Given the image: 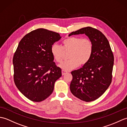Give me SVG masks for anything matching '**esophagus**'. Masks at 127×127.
<instances>
[{"label": "esophagus", "instance_id": "34e87169", "mask_svg": "<svg viewBox=\"0 0 127 127\" xmlns=\"http://www.w3.org/2000/svg\"><path fill=\"white\" fill-rule=\"evenodd\" d=\"M66 73H67V72L65 71H64V70H62V75H65Z\"/></svg>", "mask_w": 127, "mask_h": 127}]
</instances>
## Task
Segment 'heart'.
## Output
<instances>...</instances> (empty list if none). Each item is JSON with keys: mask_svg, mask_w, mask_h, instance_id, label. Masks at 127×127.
<instances>
[{"mask_svg": "<svg viewBox=\"0 0 127 127\" xmlns=\"http://www.w3.org/2000/svg\"><path fill=\"white\" fill-rule=\"evenodd\" d=\"M63 47L57 44L51 47V53L58 63L63 61L64 53L70 52L68 58L70 60L64 62L60 65L64 71H70L80 65L87 64L92 55L93 46L90 39L79 37H70L63 41Z\"/></svg>", "mask_w": 127, "mask_h": 127, "instance_id": "b5f03b06", "label": "heart"}]
</instances>
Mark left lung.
<instances>
[{
    "instance_id": "8db88e82",
    "label": "left lung",
    "mask_w": 127,
    "mask_h": 127,
    "mask_svg": "<svg viewBox=\"0 0 127 127\" xmlns=\"http://www.w3.org/2000/svg\"><path fill=\"white\" fill-rule=\"evenodd\" d=\"M83 34L92 42V55L81 68L71 71L70 90L77 98L90 102L99 98L111 84L114 57L109 41L98 29L87 27L72 32L69 36Z\"/></svg>"
}]
</instances>
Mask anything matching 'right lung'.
<instances>
[{
    "label": "right lung",
    "mask_w": 127,
    "mask_h": 127,
    "mask_svg": "<svg viewBox=\"0 0 127 127\" xmlns=\"http://www.w3.org/2000/svg\"><path fill=\"white\" fill-rule=\"evenodd\" d=\"M61 37L56 32L39 28L26 34L19 42L12 61L14 82L32 101L40 102L49 96L56 81L62 76L51 51Z\"/></svg>",
    "instance_id": "1"
}]
</instances>
